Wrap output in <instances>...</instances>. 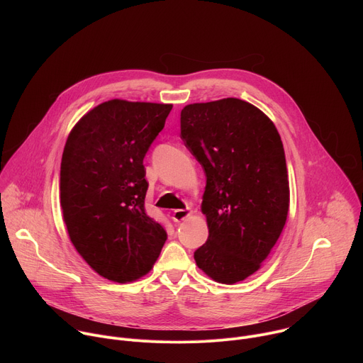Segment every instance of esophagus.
I'll list each match as a JSON object with an SVG mask.
<instances>
[{"label":"esophagus","instance_id":"1","mask_svg":"<svg viewBox=\"0 0 363 363\" xmlns=\"http://www.w3.org/2000/svg\"><path fill=\"white\" fill-rule=\"evenodd\" d=\"M191 216V211L189 210H175L174 213H172V220L175 221V223H181V221H184L185 218H188Z\"/></svg>","mask_w":363,"mask_h":363}]
</instances>
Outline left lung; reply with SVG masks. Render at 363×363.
<instances>
[{
    "mask_svg": "<svg viewBox=\"0 0 363 363\" xmlns=\"http://www.w3.org/2000/svg\"><path fill=\"white\" fill-rule=\"evenodd\" d=\"M181 139L201 164L208 240L194 252L211 279L234 284L260 269L287 220L289 178L274 123L228 97L181 111Z\"/></svg>",
    "mask_w": 363,
    "mask_h": 363,
    "instance_id": "1",
    "label": "left lung"
}]
</instances>
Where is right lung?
I'll use <instances>...</instances> for the list:
<instances>
[{
	"label": "right lung",
	"instance_id": "obj_1",
	"mask_svg": "<svg viewBox=\"0 0 363 363\" xmlns=\"http://www.w3.org/2000/svg\"><path fill=\"white\" fill-rule=\"evenodd\" d=\"M172 105L109 100L70 132L60 167V202L70 240L108 280L126 283L157 262L167 233L145 211L143 158Z\"/></svg>",
	"mask_w": 363,
	"mask_h": 363
}]
</instances>
